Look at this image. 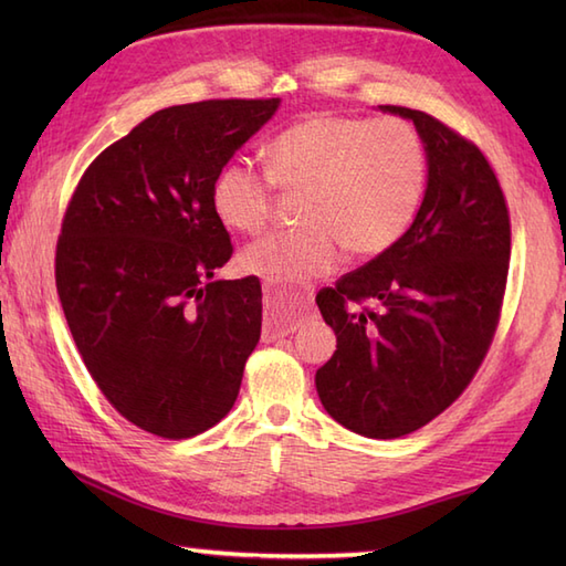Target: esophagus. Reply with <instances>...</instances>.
Masks as SVG:
<instances>
[{"label":"esophagus","instance_id":"34e87169","mask_svg":"<svg viewBox=\"0 0 566 566\" xmlns=\"http://www.w3.org/2000/svg\"><path fill=\"white\" fill-rule=\"evenodd\" d=\"M302 308L304 296L284 294L274 286H264V326H262V340L272 343L286 338L294 333L302 323Z\"/></svg>","mask_w":566,"mask_h":566}]
</instances>
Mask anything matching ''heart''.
<instances>
[{
  "mask_svg": "<svg viewBox=\"0 0 566 566\" xmlns=\"http://www.w3.org/2000/svg\"><path fill=\"white\" fill-rule=\"evenodd\" d=\"M268 170L226 163L211 203L221 223L260 233L276 187L304 191L296 231H276L243 250V270L274 284H306L343 260L391 250L413 226L428 187L423 136L403 118L314 114L284 128L268 148Z\"/></svg>",
  "mask_w": 566,
  "mask_h": 566,
  "instance_id": "1",
  "label": "heart"
}]
</instances>
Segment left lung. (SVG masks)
<instances>
[{
    "instance_id": "obj_1",
    "label": "left lung",
    "mask_w": 566,
    "mask_h": 566,
    "mask_svg": "<svg viewBox=\"0 0 566 566\" xmlns=\"http://www.w3.org/2000/svg\"><path fill=\"white\" fill-rule=\"evenodd\" d=\"M428 150V189L391 250L316 296L338 350L316 371L326 411L347 430L391 440L428 426L482 367L501 321L511 216L476 143L406 106Z\"/></svg>"
}]
</instances>
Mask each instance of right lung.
I'll use <instances>...</instances> for the list:
<instances>
[{
	"label": "right lung",
	"mask_w": 566,
	"mask_h": 566,
	"mask_svg": "<svg viewBox=\"0 0 566 566\" xmlns=\"http://www.w3.org/2000/svg\"><path fill=\"white\" fill-rule=\"evenodd\" d=\"M280 99L167 106L90 163L55 245V286L94 384L128 423L195 438L231 411L262 328L258 276L233 255L211 189Z\"/></svg>",
	"instance_id": "right-lung-1"
}]
</instances>
